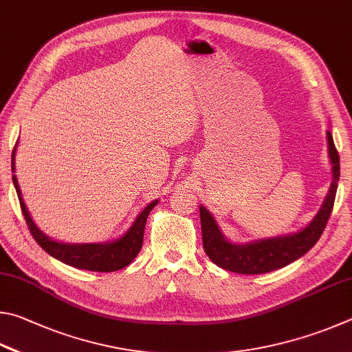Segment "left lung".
I'll return each mask as SVG.
<instances>
[{
    "label": "left lung",
    "mask_w": 352,
    "mask_h": 352,
    "mask_svg": "<svg viewBox=\"0 0 352 352\" xmlns=\"http://www.w3.org/2000/svg\"><path fill=\"white\" fill-rule=\"evenodd\" d=\"M326 138H328V153L332 165V182L320 210L311 223L301 230L289 233V235L236 244L224 236L210 210H207L204 206H199L202 245L208 258L217 266L244 275L266 274L297 261L316 245L328 224L336 201L337 184L340 179V157H338L329 129L326 131Z\"/></svg>",
    "instance_id": "8db88e82"
}]
</instances>
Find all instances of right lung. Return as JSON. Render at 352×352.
<instances>
[{"instance_id":"obj_1","label":"right lung","mask_w":352,"mask_h":352,"mask_svg":"<svg viewBox=\"0 0 352 352\" xmlns=\"http://www.w3.org/2000/svg\"><path fill=\"white\" fill-rule=\"evenodd\" d=\"M16 146L12 151V173H15V156H16ZM14 186L16 190L18 199H20V206L24 218L30 233L35 238V241L41 245V249L47 252L49 255L54 256L55 260L67 264V266L92 270V272H114V270H120L131 263L142 249V243H144V230L146 224V218L150 212L157 204V199L151 201L144 210H142L129 229L123 233L122 236L113 239V241L107 243H83V244H71V243H61L57 239L49 238L46 233H43L34 219L30 218V213L28 210L26 204H24L20 186H18L16 176H12Z\"/></svg>"}]
</instances>
